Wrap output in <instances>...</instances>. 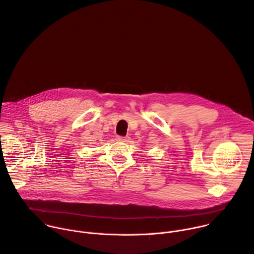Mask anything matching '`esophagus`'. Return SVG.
I'll use <instances>...</instances> for the list:
<instances>
[{"label": "esophagus", "instance_id": "1", "mask_svg": "<svg viewBox=\"0 0 254 254\" xmlns=\"http://www.w3.org/2000/svg\"><path fill=\"white\" fill-rule=\"evenodd\" d=\"M117 140L122 142H129L130 137H128V136H117Z\"/></svg>", "mask_w": 254, "mask_h": 254}]
</instances>
